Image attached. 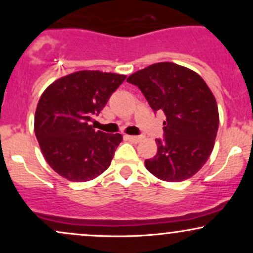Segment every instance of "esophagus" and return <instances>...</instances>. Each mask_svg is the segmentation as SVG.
Segmentation results:
<instances>
[{"mask_svg": "<svg viewBox=\"0 0 253 253\" xmlns=\"http://www.w3.org/2000/svg\"><path fill=\"white\" fill-rule=\"evenodd\" d=\"M126 138L128 139L129 141H132V143H139V141H141L143 136H139V135H126Z\"/></svg>", "mask_w": 253, "mask_h": 253, "instance_id": "obj_1", "label": "esophagus"}]
</instances>
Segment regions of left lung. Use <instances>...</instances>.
Masks as SVG:
<instances>
[{
  "instance_id": "8db88e82",
  "label": "left lung",
  "mask_w": 253,
  "mask_h": 253,
  "mask_svg": "<svg viewBox=\"0 0 253 253\" xmlns=\"http://www.w3.org/2000/svg\"><path fill=\"white\" fill-rule=\"evenodd\" d=\"M127 82L141 90L153 112L167 117L164 138L156 139L157 155L145 161L146 169L167 182L190 178L214 147L219 112L213 92L196 72L169 62L136 71Z\"/></svg>"
}]
</instances>
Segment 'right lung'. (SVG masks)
<instances>
[{"label":"right lung","instance_id":"right-lung-1","mask_svg":"<svg viewBox=\"0 0 253 253\" xmlns=\"http://www.w3.org/2000/svg\"><path fill=\"white\" fill-rule=\"evenodd\" d=\"M125 78L112 72L77 71L42 92L34 132L46 162L64 178L90 181L109 168L123 135L95 130L89 123Z\"/></svg>","mask_w":253,"mask_h":253}]
</instances>
